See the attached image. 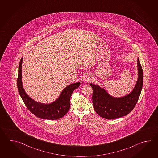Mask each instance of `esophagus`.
<instances>
[{
	"instance_id": "esophagus-1",
	"label": "esophagus",
	"mask_w": 158,
	"mask_h": 158,
	"mask_svg": "<svg viewBox=\"0 0 158 158\" xmlns=\"http://www.w3.org/2000/svg\"><path fill=\"white\" fill-rule=\"evenodd\" d=\"M83 79H84V81H90L92 80V77H91V76L87 74V75H84Z\"/></svg>"
}]
</instances>
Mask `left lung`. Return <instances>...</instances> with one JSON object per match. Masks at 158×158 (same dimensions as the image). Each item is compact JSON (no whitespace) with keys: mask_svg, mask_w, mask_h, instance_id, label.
<instances>
[{"mask_svg":"<svg viewBox=\"0 0 158 158\" xmlns=\"http://www.w3.org/2000/svg\"><path fill=\"white\" fill-rule=\"evenodd\" d=\"M139 70L138 81L131 94L121 98L110 96L102 88L94 84H90L93 89L92 103L94 109L102 118L115 119L128 115L135 107L141 92L143 74L141 65L137 60Z\"/></svg>","mask_w":158,"mask_h":158,"instance_id":"obj_1","label":"left lung"}]
</instances>
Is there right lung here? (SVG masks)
I'll return each mask as SVG.
<instances>
[{"label":"right lung","instance_id":"obj_1","mask_svg":"<svg viewBox=\"0 0 158 158\" xmlns=\"http://www.w3.org/2000/svg\"><path fill=\"white\" fill-rule=\"evenodd\" d=\"M23 58L19 63L17 88L20 96L29 111L36 116L43 119L56 120L64 116L70 107V97L71 94L75 89L79 87V82L71 84L66 87L57 100L51 104L44 105L38 103L30 98L23 89L22 84L21 64Z\"/></svg>","mask_w":158,"mask_h":158}]
</instances>
